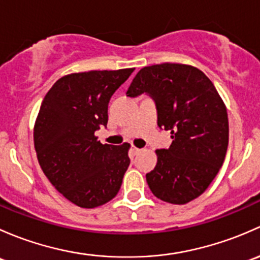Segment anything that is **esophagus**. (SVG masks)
I'll list each match as a JSON object with an SVG mask.
<instances>
[{
  "mask_svg": "<svg viewBox=\"0 0 260 260\" xmlns=\"http://www.w3.org/2000/svg\"><path fill=\"white\" fill-rule=\"evenodd\" d=\"M131 150H133L134 154L136 155V154H139V152H140L143 149H139V148H135V146H133V148H131Z\"/></svg>",
  "mask_w": 260,
  "mask_h": 260,
  "instance_id": "esophagus-1",
  "label": "esophagus"
}]
</instances>
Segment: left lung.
<instances>
[{
    "instance_id": "obj_1",
    "label": "left lung",
    "mask_w": 260,
    "mask_h": 260,
    "mask_svg": "<svg viewBox=\"0 0 260 260\" xmlns=\"http://www.w3.org/2000/svg\"><path fill=\"white\" fill-rule=\"evenodd\" d=\"M143 93L155 103L157 126L169 130L173 139L169 149L156 150L157 164L146 174L148 185L162 202L186 204L207 190L225 159V105L204 72L181 63L141 69L126 95Z\"/></svg>"
}]
</instances>
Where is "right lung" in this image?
<instances>
[{
	"instance_id": "add662e5",
	"label": "right lung",
	"mask_w": 260,
	"mask_h": 260,
	"mask_svg": "<svg viewBox=\"0 0 260 260\" xmlns=\"http://www.w3.org/2000/svg\"><path fill=\"white\" fill-rule=\"evenodd\" d=\"M134 70L68 75L42 101L34 131L37 159L55 189L77 207H100L121 186L130 145H103L95 131L106 127L110 98Z\"/></svg>"
}]
</instances>
